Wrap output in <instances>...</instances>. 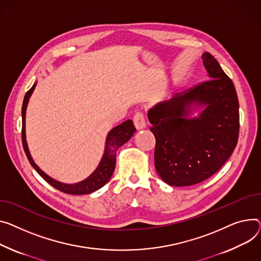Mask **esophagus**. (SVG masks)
I'll use <instances>...</instances> for the list:
<instances>
[{
    "mask_svg": "<svg viewBox=\"0 0 261 261\" xmlns=\"http://www.w3.org/2000/svg\"><path fill=\"white\" fill-rule=\"evenodd\" d=\"M133 124L137 130H142L146 128V120L143 112H136L133 117Z\"/></svg>",
    "mask_w": 261,
    "mask_h": 261,
    "instance_id": "1",
    "label": "esophagus"
}]
</instances>
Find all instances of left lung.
Wrapping results in <instances>:
<instances>
[{
	"instance_id": "obj_1",
	"label": "left lung",
	"mask_w": 261,
	"mask_h": 261,
	"mask_svg": "<svg viewBox=\"0 0 261 261\" xmlns=\"http://www.w3.org/2000/svg\"><path fill=\"white\" fill-rule=\"evenodd\" d=\"M204 82L151 108L148 118L155 136L154 164L173 187L199 184L229 160L239 134V102L231 79L209 52L202 55ZM193 106L204 107L190 118Z\"/></svg>"
}]
</instances>
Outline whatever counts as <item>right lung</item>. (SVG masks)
I'll use <instances>...</instances> for the list:
<instances>
[{"label":"right lung","mask_w":261,"mask_h":261,"mask_svg":"<svg viewBox=\"0 0 261 261\" xmlns=\"http://www.w3.org/2000/svg\"><path fill=\"white\" fill-rule=\"evenodd\" d=\"M37 83H34V85L31 87V88L27 91L24 97L23 101V106H22V142H23V147L24 151L26 153L27 159L30 163V165L34 168L39 174L52 187H55L58 189L61 192L67 193V194H72V195H84V194H89L94 192V191L100 189L103 185H106L109 179L111 178L113 171L115 168V163H116V151L117 149L126 144L132 135L135 133L136 129L133 125V121L131 119H128L124 121L123 124H120L116 127H114L112 130L107 135L106 138V146H105V151H103V155L101 158V161L95 171L92 173V174L87 177L85 180L73 184V185H68V184H63L54 178H51L48 176L46 173H44L37 165L33 162L28 146L26 142V131H25V116H26V109L29 98L36 88Z\"/></svg>","instance_id":"right-lung-1"}]
</instances>
